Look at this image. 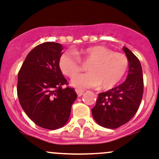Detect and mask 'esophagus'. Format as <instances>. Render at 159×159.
Returning a JSON list of instances; mask_svg holds the SVG:
<instances>
[{
  "label": "esophagus",
  "mask_w": 159,
  "mask_h": 159,
  "mask_svg": "<svg viewBox=\"0 0 159 159\" xmlns=\"http://www.w3.org/2000/svg\"><path fill=\"white\" fill-rule=\"evenodd\" d=\"M75 92H76V93H77V95H78L79 97H80L81 95H82L83 94H84V90H80V89H76V90H75Z\"/></svg>",
  "instance_id": "obj_1"
}]
</instances>
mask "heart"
Returning <instances> with one entry per match:
<instances>
[{
  "label": "heart",
  "mask_w": 159,
  "mask_h": 159,
  "mask_svg": "<svg viewBox=\"0 0 159 159\" xmlns=\"http://www.w3.org/2000/svg\"><path fill=\"white\" fill-rule=\"evenodd\" d=\"M80 58L91 62L90 73L78 75L71 80V85L77 89L96 88L101 84L103 89L113 88L121 80L128 67V60L124 54L113 52L103 45H95L75 52H67L60 57V68L63 74L73 77L81 70Z\"/></svg>",
  "instance_id": "obj_1"
}]
</instances>
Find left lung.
<instances>
[{
	"instance_id": "left-lung-1",
	"label": "left lung",
	"mask_w": 159,
	"mask_h": 159,
	"mask_svg": "<svg viewBox=\"0 0 159 159\" xmlns=\"http://www.w3.org/2000/svg\"><path fill=\"white\" fill-rule=\"evenodd\" d=\"M129 63L126 80L107 92L99 94L92 116L97 123L115 129L130 121L137 112L143 93V70L140 61L127 48L123 47Z\"/></svg>"
}]
</instances>
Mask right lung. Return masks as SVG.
Masks as SVG:
<instances>
[{"instance_id":"add662e5","label":"right lung","mask_w":159,"mask_h":159,"mask_svg":"<svg viewBox=\"0 0 159 159\" xmlns=\"http://www.w3.org/2000/svg\"><path fill=\"white\" fill-rule=\"evenodd\" d=\"M63 46L55 42L39 44L28 54L17 81L20 106L37 126L57 130L67 123L71 105L77 98L60 68Z\"/></svg>"}]
</instances>
